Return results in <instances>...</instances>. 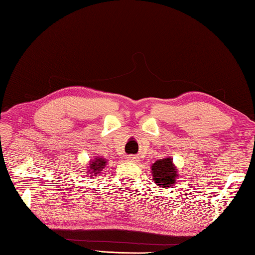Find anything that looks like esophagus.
Instances as JSON below:
<instances>
[{"label":"esophagus","mask_w":255,"mask_h":255,"mask_svg":"<svg viewBox=\"0 0 255 255\" xmlns=\"http://www.w3.org/2000/svg\"><path fill=\"white\" fill-rule=\"evenodd\" d=\"M128 159H129V161H130V162H138L137 157H135V156H129Z\"/></svg>","instance_id":"esophagus-1"}]
</instances>
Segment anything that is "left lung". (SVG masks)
Masks as SVG:
<instances>
[{
    "label": "left lung",
    "mask_w": 255,
    "mask_h": 255,
    "mask_svg": "<svg viewBox=\"0 0 255 255\" xmlns=\"http://www.w3.org/2000/svg\"><path fill=\"white\" fill-rule=\"evenodd\" d=\"M152 175L155 184L162 188L173 187L176 178H178V170L174 166L173 159L171 157H164L155 162L152 167Z\"/></svg>",
    "instance_id": "1"
}]
</instances>
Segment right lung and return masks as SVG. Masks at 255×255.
I'll return each instance as SVG.
<instances>
[{
	"instance_id": "right-lung-1",
	"label": "right lung",
	"mask_w": 255,
	"mask_h": 255,
	"mask_svg": "<svg viewBox=\"0 0 255 255\" xmlns=\"http://www.w3.org/2000/svg\"><path fill=\"white\" fill-rule=\"evenodd\" d=\"M107 164V161L103 157H94L91 162H90V166L86 173L90 175H98L101 173L102 170H105V166Z\"/></svg>"
}]
</instances>
